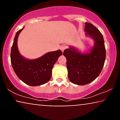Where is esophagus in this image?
Returning a JSON list of instances; mask_svg holds the SVG:
<instances>
[{
  "label": "esophagus",
  "mask_w": 120,
  "mask_h": 120,
  "mask_svg": "<svg viewBox=\"0 0 120 120\" xmlns=\"http://www.w3.org/2000/svg\"><path fill=\"white\" fill-rule=\"evenodd\" d=\"M67 46L66 45H65V44H63V45H62L61 46H60V49L62 52H63L64 50L65 49H67Z\"/></svg>",
  "instance_id": "esophagus-1"
}]
</instances>
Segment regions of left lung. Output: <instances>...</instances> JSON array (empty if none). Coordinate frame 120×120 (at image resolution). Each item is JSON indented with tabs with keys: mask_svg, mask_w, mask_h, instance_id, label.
<instances>
[{
	"mask_svg": "<svg viewBox=\"0 0 120 120\" xmlns=\"http://www.w3.org/2000/svg\"><path fill=\"white\" fill-rule=\"evenodd\" d=\"M85 31L94 41L90 53H82L74 47L65 49L63 55L67 58L68 78L78 85L88 84L99 76L104 66L106 50L102 34L91 23H85Z\"/></svg>",
	"mask_w": 120,
	"mask_h": 120,
	"instance_id": "left-lung-1",
	"label": "left lung"
}]
</instances>
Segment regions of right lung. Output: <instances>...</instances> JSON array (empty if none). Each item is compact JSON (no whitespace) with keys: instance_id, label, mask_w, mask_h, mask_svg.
I'll return each instance as SVG.
<instances>
[{"instance_id":"add662e5","label":"right lung","mask_w":120,"mask_h":120,"mask_svg":"<svg viewBox=\"0 0 120 120\" xmlns=\"http://www.w3.org/2000/svg\"><path fill=\"white\" fill-rule=\"evenodd\" d=\"M23 28L18 31L15 37L10 54L11 65L21 81L29 86H40L50 80L53 65L62 52L60 50L50 52L35 60L24 58L17 47L18 37Z\"/></svg>"}]
</instances>
